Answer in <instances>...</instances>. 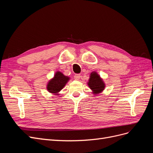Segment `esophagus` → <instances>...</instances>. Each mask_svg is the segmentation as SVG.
Instances as JSON below:
<instances>
[{"mask_svg": "<svg viewBox=\"0 0 153 153\" xmlns=\"http://www.w3.org/2000/svg\"><path fill=\"white\" fill-rule=\"evenodd\" d=\"M80 77H81V75H80V74H76V75L74 76V78H75V79L76 80H78L80 78Z\"/></svg>", "mask_w": 153, "mask_h": 153, "instance_id": "1", "label": "esophagus"}]
</instances>
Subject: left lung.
<instances>
[{
    "instance_id": "1",
    "label": "left lung",
    "mask_w": 153,
    "mask_h": 153,
    "mask_svg": "<svg viewBox=\"0 0 153 153\" xmlns=\"http://www.w3.org/2000/svg\"><path fill=\"white\" fill-rule=\"evenodd\" d=\"M87 85L92 91L94 95H97L102 92L105 88V84L102 78L96 71H92L90 74L89 79L87 82Z\"/></svg>"
}]
</instances>
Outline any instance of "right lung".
<instances>
[{"label": "right lung", "instance_id": "obj_1", "mask_svg": "<svg viewBox=\"0 0 153 153\" xmlns=\"http://www.w3.org/2000/svg\"><path fill=\"white\" fill-rule=\"evenodd\" d=\"M70 80V77L65 76L61 71L55 72L53 77L50 79L47 84V89L53 95H59L61 91Z\"/></svg>", "mask_w": 153, "mask_h": 153}]
</instances>
